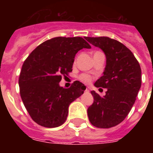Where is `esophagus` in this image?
I'll list each match as a JSON object with an SVG mask.
<instances>
[{
	"instance_id": "esophagus-1",
	"label": "esophagus",
	"mask_w": 153,
	"mask_h": 153,
	"mask_svg": "<svg viewBox=\"0 0 153 153\" xmlns=\"http://www.w3.org/2000/svg\"><path fill=\"white\" fill-rule=\"evenodd\" d=\"M86 92H90V88H89V87H86Z\"/></svg>"
}]
</instances>
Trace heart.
Wrapping results in <instances>:
<instances>
[{"instance_id":"obj_1","label":"heart","mask_w":153,"mask_h":153,"mask_svg":"<svg viewBox=\"0 0 153 153\" xmlns=\"http://www.w3.org/2000/svg\"><path fill=\"white\" fill-rule=\"evenodd\" d=\"M79 79H81L83 82H86V83H89L91 81V77L90 75H88V74H82L79 77Z\"/></svg>"}]
</instances>
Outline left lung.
Returning <instances> with one entry per match:
<instances>
[{
    "instance_id": "8db88e82",
    "label": "left lung",
    "mask_w": 153,
    "mask_h": 153,
    "mask_svg": "<svg viewBox=\"0 0 153 153\" xmlns=\"http://www.w3.org/2000/svg\"><path fill=\"white\" fill-rule=\"evenodd\" d=\"M85 39L102 49L106 59L103 75L94 86L107 91L103 97L91 91L94 102L87 109L89 120L98 128H111L125 120L135 103L141 86V69L132 51L116 39L105 36Z\"/></svg>"
}]
</instances>
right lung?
Wrapping results in <instances>:
<instances>
[{"instance_id": "obj_1", "label": "right lung", "mask_w": 153, "mask_h": 153, "mask_svg": "<svg viewBox=\"0 0 153 153\" xmlns=\"http://www.w3.org/2000/svg\"><path fill=\"white\" fill-rule=\"evenodd\" d=\"M91 48L82 37H55L37 47L24 62L19 78L20 97L32 120L47 128L62 126L68 108L86 86L75 81L68 89L59 86L62 75L72 71L77 52Z\"/></svg>"}]
</instances>
